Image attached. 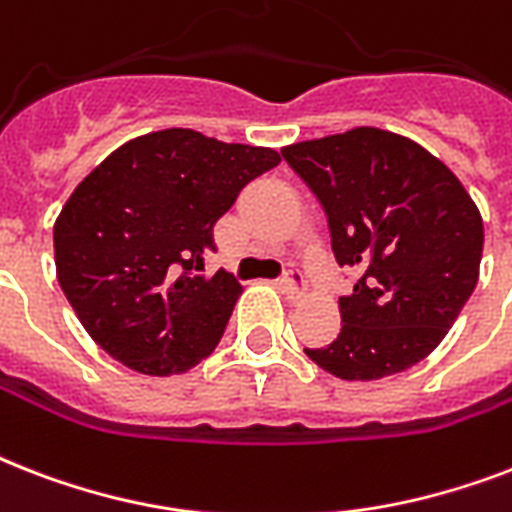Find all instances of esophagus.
Instances as JSON below:
<instances>
[{
    "mask_svg": "<svg viewBox=\"0 0 512 512\" xmlns=\"http://www.w3.org/2000/svg\"><path fill=\"white\" fill-rule=\"evenodd\" d=\"M279 287L284 289V292H287L289 297H297V295H300V292H303V289H305L303 273L295 271V268H292V271L284 273V276H281V279H279Z\"/></svg>",
    "mask_w": 512,
    "mask_h": 512,
    "instance_id": "esophagus-1",
    "label": "esophagus"
}]
</instances>
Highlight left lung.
Segmentation results:
<instances>
[{"label": "left lung", "mask_w": 512, "mask_h": 512, "mask_svg": "<svg viewBox=\"0 0 512 512\" xmlns=\"http://www.w3.org/2000/svg\"><path fill=\"white\" fill-rule=\"evenodd\" d=\"M319 199L340 268L342 329L308 358L340 380H380L428 356L460 316L484 252L481 212L449 167L377 127L281 148Z\"/></svg>", "instance_id": "left-lung-1"}]
</instances>
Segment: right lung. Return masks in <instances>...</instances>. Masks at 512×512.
<instances>
[{"instance_id":"1","label":"right lung","mask_w":512,"mask_h":512,"mask_svg":"<svg viewBox=\"0 0 512 512\" xmlns=\"http://www.w3.org/2000/svg\"><path fill=\"white\" fill-rule=\"evenodd\" d=\"M279 162L273 148L175 127L124 143L76 185L52 231L55 268L108 356L170 377L217 348L244 287L225 271L201 273L212 231Z\"/></svg>"}]
</instances>
